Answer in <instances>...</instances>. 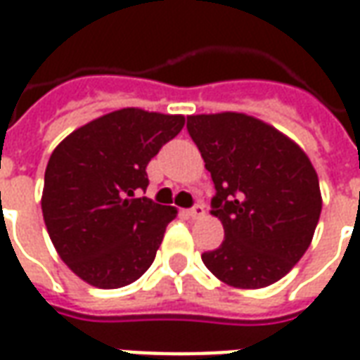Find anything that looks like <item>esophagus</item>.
I'll return each mask as SVG.
<instances>
[{
    "mask_svg": "<svg viewBox=\"0 0 360 360\" xmlns=\"http://www.w3.org/2000/svg\"><path fill=\"white\" fill-rule=\"evenodd\" d=\"M188 215L192 217V219H200V217L205 215V205H203V203H198V205H193V207L188 211Z\"/></svg>",
    "mask_w": 360,
    "mask_h": 360,
    "instance_id": "esophagus-1",
    "label": "esophagus"
}]
</instances>
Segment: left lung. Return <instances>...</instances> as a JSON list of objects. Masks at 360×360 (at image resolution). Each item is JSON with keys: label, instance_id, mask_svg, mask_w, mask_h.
<instances>
[{"label": "left lung", "instance_id": "left-lung-1", "mask_svg": "<svg viewBox=\"0 0 360 360\" xmlns=\"http://www.w3.org/2000/svg\"><path fill=\"white\" fill-rule=\"evenodd\" d=\"M188 131L215 184L211 215L225 229L201 259L219 281L262 289L289 274L312 242L320 182L290 137L242 112L193 114Z\"/></svg>", "mask_w": 360, "mask_h": 360}]
</instances>
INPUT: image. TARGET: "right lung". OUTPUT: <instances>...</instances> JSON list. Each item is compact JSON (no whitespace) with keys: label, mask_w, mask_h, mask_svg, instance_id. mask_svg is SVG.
<instances>
[{"label":"right lung","mask_w":360,"mask_h":360,"mask_svg":"<svg viewBox=\"0 0 360 360\" xmlns=\"http://www.w3.org/2000/svg\"><path fill=\"white\" fill-rule=\"evenodd\" d=\"M182 114L122 108L71 131L50 155L42 215L58 256L79 279L120 289L151 267L176 207L137 198L145 168L182 131Z\"/></svg>","instance_id":"add662e5"}]
</instances>
